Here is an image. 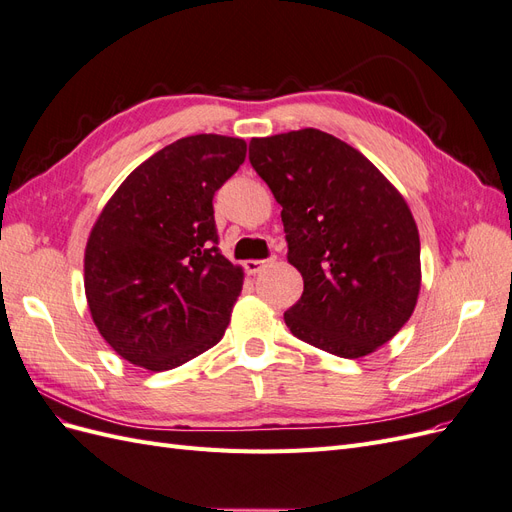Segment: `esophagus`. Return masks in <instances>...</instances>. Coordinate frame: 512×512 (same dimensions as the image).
Listing matches in <instances>:
<instances>
[{
    "mask_svg": "<svg viewBox=\"0 0 512 512\" xmlns=\"http://www.w3.org/2000/svg\"><path fill=\"white\" fill-rule=\"evenodd\" d=\"M265 265H267V260H256V258H250V260L243 262L245 271L250 275H256L258 271H262V269H265Z\"/></svg>",
    "mask_w": 512,
    "mask_h": 512,
    "instance_id": "esophagus-1",
    "label": "esophagus"
}]
</instances>
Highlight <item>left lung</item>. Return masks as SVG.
Here are the masks:
<instances>
[{
    "mask_svg": "<svg viewBox=\"0 0 512 512\" xmlns=\"http://www.w3.org/2000/svg\"><path fill=\"white\" fill-rule=\"evenodd\" d=\"M303 294L284 314L305 344L361 359L410 320L421 292V239L406 198L361 151L316 128L252 138Z\"/></svg>",
    "mask_w": 512,
    "mask_h": 512,
    "instance_id": "left-lung-1",
    "label": "left lung"
}]
</instances>
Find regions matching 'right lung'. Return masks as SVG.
Segmentation results:
<instances>
[{
  "label": "right lung",
  "instance_id": "1",
  "mask_svg": "<svg viewBox=\"0 0 512 512\" xmlns=\"http://www.w3.org/2000/svg\"><path fill=\"white\" fill-rule=\"evenodd\" d=\"M245 151L235 136L179 138L136 166L100 211L85 245V297L121 359L166 371L222 339L243 269L215 245L213 194Z\"/></svg>",
  "mask_w": 512,
  "mask_h": 512
}]
</instances>
